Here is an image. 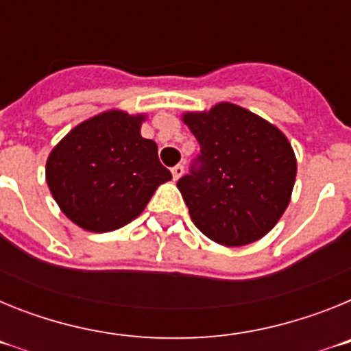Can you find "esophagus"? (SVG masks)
Segmentation results:
<instances>
[{"instance_id": "esophagus-1", "label": "esophagus", "mask_w": 351, "mask_h": 351, "mask_svg": "<svg viewBox=\"0 0 351 351\" xmlns=\"http://www.w3.org/2000/svg\"><path fill=\"white\" fill-rule=\"evenodd\" d=\"M182 173H184V167L182 165H176L172 169V178H173V181H178L179 178H181Z\"/></svg>"}]
</instances>
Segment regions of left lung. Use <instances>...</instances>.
I'll return each mask as SVG.
<instances>
[{
	"label": "left lung",
	"mask_w": 351,
	"mask_h": 351,
	"mask_svg": "<svg viewBox=\"0 0 351 351\" xmlns=\"http://www.w3.org/2000/svg\"><path fill=\"white\" fill-rule=\"evenodd\" d=\"M182 123L200 144V165L178 181L195 226L226 247L267 235L295 184L297 158L287 135L230 101L184 112Z\"/></svg>",
	"instance_id": "obj_1"
}]
</instances>
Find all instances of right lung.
Returning a JSON list of instances; mask_svg holds the SVG:
<instances>
[{
	"mask_svg": "<svg viewBox=\"0 0 351 351\" xmlns=\"http://www.w3.org/2000/svg\"><path fill=\"white\" fill-rule=\"evenodd\" d=\"M147 114L110 108L82 121L52 147L45 179L63 214L88 232H112L141 216L172 179L158 145L141 135Z\"/></svg>",
	"mask_w": 351,
	"mask_h": 351,
	"instance_id": "1",
	"label": "right lung"
}]
</instances>
